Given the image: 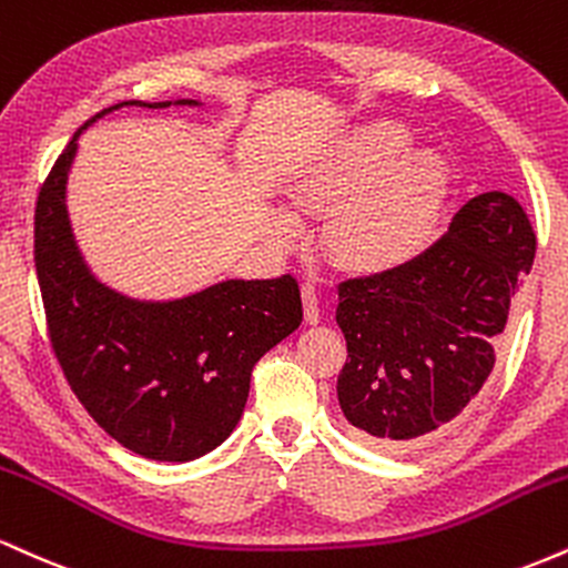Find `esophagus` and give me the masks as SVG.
<instances>
[{"label":"esophagus","instance_id":"esophagus-1","mask_svg":"<svg viewBox=\"0 0 568 568\" xmlns=\"http://www.w3.org/2000/svg\"><path fill=\"white\" fill-rule=\"evenodd\" d=\"M302 298H304V317H306V323H310V325L320 323L317 285H314L312 280H304V283H302Z\"/></svg>","mask_w":568,"mask_h":568}]
</instances>
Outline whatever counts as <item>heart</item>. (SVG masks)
Masks as SVG:
<instances>
[{"mask_svg":"<svg viewBox=\"0 0 568 568\" xmlns=\"http://www.w3.org/2000/svg\"><path fill=\"white\" fill-rule=\"evenodd\" d=\"M409 150L399 126H375L325 163L302 195L306 211H335L327 251L354 270L381 272L405 264L426 245L439 214L447 172L434 153ZM280 227V235H285Z\"/></svg>","mask_w":568,"mask_h":568,"instance_id":"obj_1","label":"heart"}]
</instances>
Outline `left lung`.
<instances>
[{"mask_svg":"<svg viewBox=\"0 0 568 568\" xmlns=\"http://www.w3.org/2000/svg\"><path fill=\"white\" fill-rule=\"evenodd\" d=\"M537 235L514 195L484 193L420 256L338 285V402L375 447L432 439L479 394Z\"/></svg>","mask_w":568,"mask_h":568,"instance_id":"left-lung-1","label":"left lung"}]
</instances>
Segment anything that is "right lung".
Masks as SVG:
<instances>
[{
    "label": "right lung",
    "instance_id": "right-lung-1",
    "mask_svg": "<svg viewBox=\"0 0 568 568\" xmlns=\"http://www.w3.org/2000/svg\"><path fill=\"white\" fill-rule=\"evenodd\" d=\"M77 129L39 187L33 262L47 333L68 386L115 442L150 460L184 463L219 447L241 420L254 365L302 325L293 275L227 280L180 302H132L89 275L65 214ZM195 105V100H180Z\"/></svg>",
    "mask_w": 568,
    "mask_h": 568
}]
</instances>
